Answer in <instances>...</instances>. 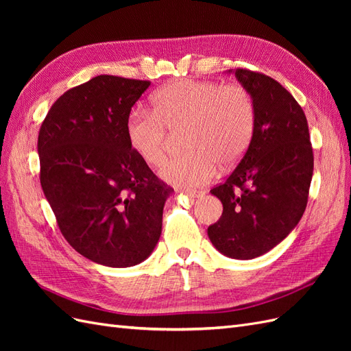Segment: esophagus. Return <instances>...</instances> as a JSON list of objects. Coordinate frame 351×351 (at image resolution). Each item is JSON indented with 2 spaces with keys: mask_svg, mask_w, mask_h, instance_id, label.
Segmentation results:
<instances>
[{
  "mask_svg": "<svg viewBox=\"0 0 351 351\" xmlns=\"http://www.w3.org/2000/svg\"><path fill=\"white\" fill-rule=\"evenodd\" d=\"M189 197H202V196H204L205 195V192H202V190H186V192H184Z\"/></svg>",
  "mask_w": 351,
  "mask_h": 351,
  "instance_id": "34e87169",
  "label": "esophagus"
}]
</instances>
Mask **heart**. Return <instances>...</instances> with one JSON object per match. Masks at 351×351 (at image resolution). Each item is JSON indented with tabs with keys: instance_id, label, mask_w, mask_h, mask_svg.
<instances>
[{
	"instance_id": "b5f03b06",
	"label": "heart",
	"mask_w": 351,
	"mask_h": 351,
	"mask_svg": "<svg viewBox=\"0 0 351 351\" xmlns=\"http://www.w3.org/2000/svg\"><path fill=\"white\" fill-rule=\"evenodd\" d=\"M256 129L252 93L240 83L183 80L154 97V111L133 110L125 137L146 165L162 162L171 134L186 133L183 156L167 161L159 174L168 183L197 187L210 182L217 167H234L247 152Z\"/></svg>"
}]
</instances>
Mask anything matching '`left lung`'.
I'll return each instance as SVG.
<instances>
[{
    "label": "left lung",
    "instance_id": "left-lung-1",
    "mask_svg": "<svg viewBox=\"0 0 351 351\" xmlns=\"http://www.w3.org/2000/svg\"><path fill=\"white\" fill-rule=\"evenodd\" d=\"M252 93L256 129L247 152L210 193L222 215L208 227L228 258L253 259L277 246L299 224L309 197L313 151L306 115L293 95L267 74L236 69Z\"/></svg>",
    "mask_w": 351,
    "mask_h": 351
}]
</instances>
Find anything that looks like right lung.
Masks as SVG:
<instances>
[{
    "label": "right lung",
    "instance_id": "right-lung-1",
    "mask_svg": "<svg viewBox=\"0 0 351 351\" xmlns=\"http://www.w3.org/2000/svg\"><path fill=\"white\" fill-rule=\"evenodd\" d=\"M149 80L101 74L52 104L38 136L40 186L61 234L82 256L125 268L152 253L173 189L125 137Z\"/></svg>",
    "mask_w": 351,
    "mask_h": 351
}]
</instances>
